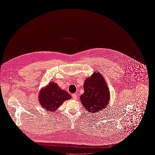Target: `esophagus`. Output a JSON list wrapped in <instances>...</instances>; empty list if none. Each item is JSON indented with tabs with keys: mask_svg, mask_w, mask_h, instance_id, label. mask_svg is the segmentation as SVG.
Wrapping results in <instances>:
<instances>
[{
	"mask_svg": "<svg viewBox=\"0 0 155 155\" xmlns=\"http://www.w3.org/2000/svg\"><path fill=\"white\" fill-rule=\"evenodd\" d=\"M72 97H73V98L74 99H77V95L75 94H73V95H72Z\"/></svg>",
	"mask_w": 155,
	"mask_h": 155,
	"instance_id": "34e87169",
	"label": "esophagus"
}]
</instances>
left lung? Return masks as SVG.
<instances>
[{
  "label": "left lung",
  "mask_w": 155,
  "mask_h": 155,
  "mask_svg": "<svg viewBox=\"0 0 155 155\" xmlns=\"http://www.w3.org/2000/svg\"><path fill=\"white\" fill-rule=\"evenodd\" d=\"M84 92L80 96L83 106L88 111L94 113L106 108L110 101V92L102 75L97 71L85 79Z\"/></svg>",
  "instance_id": "1"
}]
</instances>
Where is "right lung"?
Returning <instances> with one entry per match:
<instances>
[{
    "label": "right lung",
    "mask_w": 155,
    "mask_h": 155,
    "mask_svg": "<svg viewBox=\"0 0 155 155\" xmlns=\"http://www.w3.org/2000/svg\"><path fill=\"white\" fill-rule=\"evenodd\" d=\"M38 98L39 103L45 110L54 112L64 101L70 99L71 97L67 91L60 88L58 84L50 82L40 90Z\"/></svg>",
    "instance_id": "add662e5"
}]
</instances>
